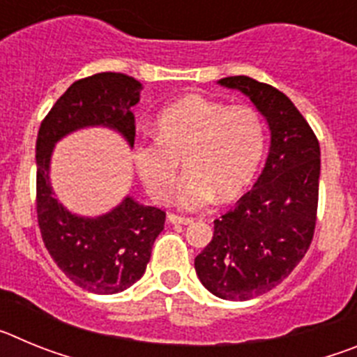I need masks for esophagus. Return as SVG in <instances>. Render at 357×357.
Returning <instances> with one entry per match:
<instances>
[{
	"label": "esophagus",
	"mask_w": 357,
	"mask_h": 357,
	"mask_svg": "<svg viewBox=\"0 0 357 357\" xmlns=\"http://www.w3.org/2000/svg\"><path fill=\"white\" fill-rule=\"evenodd\" d=\"M168 220L169 223H175V225H188V223H193V218L178 216V214H169Z\"/></svg>",
	"instance_id": "esophagus-1"
}]
</instances>
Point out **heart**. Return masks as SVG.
Wrapping results in <instances>:
<instances>
[{"mask_svg":"<svg viewBox=\"0 0 357 357\" xmlns=\"http://www.w3.org/2000/svg\"><path fill=\"white\" fill-rule=\"evenodd\" d=\"M266 128L250 105H229L191 94L172 103L155 119V139L134 146L135 169L148 195L159 204L173 195L181 160L188 173L178 189V206L200 209L238 198L263 162Z\"/></svg>","mask_w":357,"mask_h":357,"instance_id":"1","label":"heart"}]
</instances>
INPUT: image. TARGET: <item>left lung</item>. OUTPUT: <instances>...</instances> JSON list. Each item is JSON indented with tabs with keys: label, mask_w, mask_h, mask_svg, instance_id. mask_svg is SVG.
<instances>
[{
	"label": "left lung",
	"mask_w": 357,
	"mask_h": 357,
	"mask_svg": "<svg viewBox=\"0 0 357 357\" xmlns=\"http://www.w3.org/2000/svg\"><path fill=\"white\" fill-rule=\"evenodd\" d=\"M220 84L250 98L266 118L272 146L254 188L214 220L213 239L195 257V270L213 295L250 301L280 284L313 241L320 144L279 89L243 75Z\"/></svg>",
	"instance_id": "obj_1"
}]
</instances>
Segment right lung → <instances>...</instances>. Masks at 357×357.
Here are the masks:
<instances>
[{"label": "right lung", "instance_id": "1", "mask_svg": "<svg viewBox=\"0 0 357 357\" xmlns=\"http://www.w3.org/2000/svg\"><path fill=\"white\" fill-rule=\"evenodd\" d=\"M139 82L123 73H96L73 82L37 134L36 209L43 241L56 266L75 284L98 295L119 293L143 277L166 213L127 197L103 216H75L53 197L50 159L61 137L93 125L116 128L134 146L132 107L139 102Z\"/></svg>", "mask_w": 357, "mask_h": 357}]
</instances>
